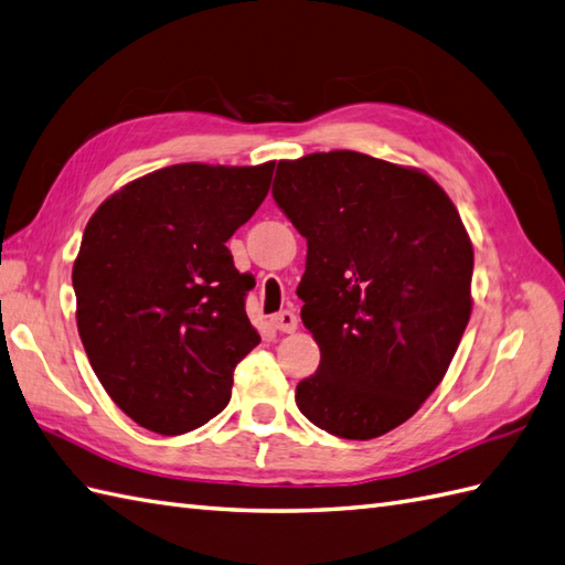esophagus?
<instances>
[{
  "mask_svg": "<svg viewBox=\"0 0 565 565\" xmlns=\"http://www.w3.org/2000/svg\"><path fill=\"white\" fill-rule=\"evenodd\" d=\"M297 315L295 311H278V315H273L270 317V326L275 331H282V333H292V331H297Z\"/></svg>",
  "mask_w": 565,
  "mask_h": 565,
  "instance_id": "34e87169",
  "label": "esophagus"
}]
</instances>
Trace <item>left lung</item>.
<instances>
[{
	"mask_svg": "<svg viewBox=\"0 0 565 565\" xmlns=\"http://www.w3.org/2000/svg\"><path fill=\"white\" fill-rule=\"evenodd\" d=\"M273 198L307 239L297 295L321 350L299 411L345 440L394 430L443 382L471 317L455 203L425 171L350 149L280 161Z\"/></svg>",
	"mask_w": 565,
	"mask_h": 565,
	"instance_id": "left-lung-1",
	"label": "left lung"
}]
</instances>
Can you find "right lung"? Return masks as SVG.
I'll return each mask as SVG.
<instances>
[{
    "instance_id": "right-lung-1",
    "label": "right lung",
    "mask_w": 565,
    "mask_h": 565,
    "mask_svg": "<svg viewBox=\"0 0 565 565\" xmlns=\"http://www.w3.org/2000/svg\"><path fill=\"white\" fill-rule=\"evenodd\" d=\"M275 161L173 164L125 183L86 224L72 285L79 338L116 406L183 435L230 404L234 367L260 343L232 234L268 195Z\"/></svg>"
}]
</instances>
